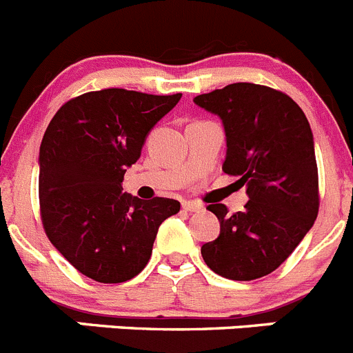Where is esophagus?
Listing matches in <instances>:
<instances>
[{
  "label": "esophagus",
  "instance_id": "esophagus-1",
  "mask_svg": "<svg viewBox=\"0 0 353 353\" xmlns=\"http://www.w3.org/2000/svg\"><path fill=\"white\" fill-rule=\"evenodd\" d=\"M182 208L185 210V212L194 213V212H201L203 206L196 201H185V203H182Z\"/></svg>",
  "mask_w": 353,
  "mask_h": 353
}]
</instances>
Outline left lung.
I'll return each mask as SVG.
<instances>
[{"instance_id": "1", "label": "left lung", "mask_w": 353, "mask_h": 353, "mask_svg": "<svg viewBox=\"0 0 353 353\" xmlns=\"http://www.w3.org/2000/svg\"><path fill=\"white\" fill-rule=\"evenodd\" d=\"M222 119L224 173L247 187L243 212L208 205L221 234L201 247L206 266L248 282L273 273L301 243L319 213V171L308 119L276 89L238 82L194 98Z\"/></svg>"}]
</instances>
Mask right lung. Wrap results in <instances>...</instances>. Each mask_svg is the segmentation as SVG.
<instances>
[{
    "label": "right lung",
    "mask_w": 353,
    "mask_h": 353,
    "mask_svg": "<svg viewBox=\"0 0 353 353\" xmlns=\"http://www.w3.org/2000/svg\"><path fill=\"white\" fill-rule=\"evenodd\" d=\"M182 94L125 89L85 92L64 103L40 145V212L48 240L71 266L101 283L137 276L157 229L180 212L168 198L143 201L122 192L148 132Z\"/></svg>",
    "instance_id": "add662e5"
}]
</instances>
